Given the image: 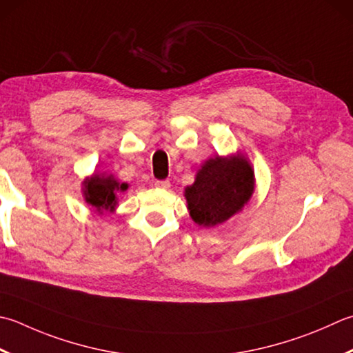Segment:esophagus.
Masks as SVG:
<instances>
[{"label": "esophagus", "instance_id": "obj_1", "mask_svg": "<svg viewBox=\"0 0 353 353\" xmlns=\"http://www.w3.org/2000/svg\"><path fill=\"white\" fill-rule=\"evenodd\" d=\"M154 185L157 186V188H161V190H168L170 186H171L170 181H157Z\"/></svg>", "mask_w": 353, "mask_h": 353}]
</instances>
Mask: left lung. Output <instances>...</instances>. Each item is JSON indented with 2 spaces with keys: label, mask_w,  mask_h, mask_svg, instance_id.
<instances>
[{
  "label": "left lung",
  "mask_w": 353,
  "mask_h": 353,
  "mask_svg": "<svg viewBox=\"0 0 353 353\" xmlns=\"http://www.w3.org/2000/svg\"><path fill=\"white\" fill-rule=\"evenodd\" d=\"M255 190L254 168L243 153L214 156L197 170L183 197L192 222L203 228L225 223L243 210Z\"/></svg>",
  "instance_id": "obj_1"
}]
</instances>
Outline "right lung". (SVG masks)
<instances>
[{
    "label": "right lung",
    "mask_w": 353,
    "mask_h": 353,
    "mask_svg": "<svg viewBox=\"0 0 353 353\" xmlns=\"http://www.w3.org/2000/svg\"><path fill=\"white\" fill-rule=\"evenodd\" d=\"M128 190V183L119 182L113 174L93 172L82 181V196L92 208L99 212H114L119 196Z\"/></svg>",
    "instance_id": "right-lung-1"
}]
</instances>
